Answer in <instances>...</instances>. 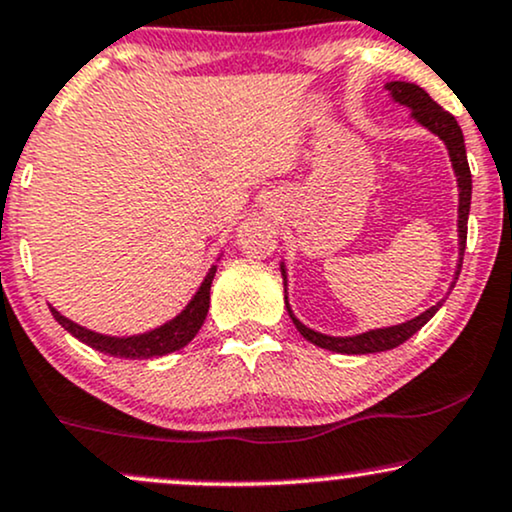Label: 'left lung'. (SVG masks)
<instances>
[{
    "label": "left lung",
    "mask_w": 512,
    "mask_h": 512,
    "mask_svg": "<svg viewBox=\"0 0 512 512\" xmlns=\"http://www.w3.org/2000/svg\"><path fill=\"white\" fill-rule=\"evenodd\" d=\"M384 88L389 90L393 102L403 104V107L410 109V119H415L422 128H427L429 133H434L436 138L443 140V145H446L448 150V157H451L453 174L458 178V269H455V281H458L460 267H463V255H465V243H467V217H470V200H472V174H470V164H467L463 131H460L455 116L448 114L446 109H441L439 104H436L432 97L420 88V85L405 83V80H391V83H386ZM281 276H283V293H286V298L283 300H286V310L293 319L295 329H298L307 341L315 343V346L331 350V353H341V355L384 353V350L396 348L400 343L408 341L412 334H417V331H420L443 305V300H439V303L429 307V310H424L422 315L412 317L403 324L381 326V329H369L355 336H329V334H319V331L310 329V326H305L298 317L293 315L291 305H288V291H286L288 288L286 262H281ZM455 281L451 283L448 291H453Z\"/></svg>",
    "instance_id": "left-lung-1"
}]
</instances>
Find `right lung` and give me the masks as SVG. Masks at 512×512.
I'll return each mask as SVG.
<instances>
[{
    "mask_svg": "<svg viewBox=\"0 0 512 512\" xmlns=\"http://www.w3.org/2000/svg\"><path fill=\"white\" fill-rule=\"evenodd\" d=\"M217 274V264L209 267L205 279H202L200 288H197L193 298L188 300V305L169 322H164L157 329L145 331V334H133V336H109V334H97V331L85 329L76 322H71L69 317H64L57 307L49 305L52 315L57 322L69 331L71 336H76L78 341H83L85 346L100 350L104 355L123 357V360H152V357H162L169 353H176L183 346H188L193 341L200 326L205 324L207 310H209V288H212V279Z\"/></svg>",
    "mask_w": 512,
    "mask_h": 512,
    "instance_id": "right-lung-1",
    "label": "right lung"
}]
</instances>
